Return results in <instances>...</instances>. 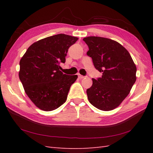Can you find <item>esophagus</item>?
<instances>
[{
  "mask_svg": "<svg viewBox=\"0 0 153 153\" xmlns=\"http://www.w3.org/2000/svg\"><path fill=\"white\" fill-rule=\"evenodd\" d=\"M78 77L79 79H83V78H84V77H85V76H82V75H80V74H78Z\"/></svg>",
  "mask_w": 153,
  "mask_h": 153,
  "instance_id": "obj_1",
  "label": "esophagus"
}]
</instances>
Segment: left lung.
Segmentation results:
<instances>
[{
  "mask_svg": "<svg viewBox=\"0 0 153 153\" xmlns=\"http://www.w3.org/2000/svg\"><path fill=\"white\" fill-rule=\"evenodd\" d=\"M88 45L87 54L102 77L92 79L87 90L89 102L97 108L109 111L118 107L129 95L136 81V68L129 52L117 41L100 37L83 39Z\"/></svg>",
  "mask_w": 153,
  "mask_h": 153,
  "instance_id": "left-lung-1",
  "label": "left lung"
}]
</instances>
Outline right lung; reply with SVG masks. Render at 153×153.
I'll list each match as a JSON object with an SVG mask.
<instances>
[{
  "instance_id": "add662e5",
  "label": "right lung",
  "mask_w": 153,
  "mask_h": 153,
  "mask_svg": "<svg viewBox=\"0 0 153 153\" xmlns=\"http://www.w3.org/2000/svg\"><path fill=\"white\" fill-rule=\"evenodd\" d=\"M78 38L58 34L35 42L19 61V77L25 93L34 105L52 111L66 102L71 85L77 76L60 70L68 48Z\"/></svg>"
}]
</instances>
